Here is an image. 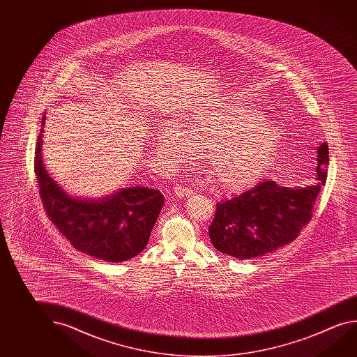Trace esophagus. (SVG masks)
Masks as SVG:
<instances>
[{
    "label": "esophagus",
    "instance_id": "obj_1",
    "mask_svg": "<svg viewBox=\"0 0 357 357\" xmlns=\"http://www.w3.org/2000/svg\"><path fill=\"white\" fill-rule=\"evenodd\" d=\"M174 193L178 197H189L190 194H193V190L190 188L183 187L181 184H176L174 185Z\"/></svg>",
    "mask_w": 357,
    "mask_h": 357
}]
</instances>
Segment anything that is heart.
<instances>
[{
	"mask_svg": "<svg viewBox=\"0 0 357 357\" xmlns=\"http://www.w3.org/2000/svg\"><path fill=\"white\" fill-rule=\"evenodd\" d=\"M158 142L178 163L195 158L193 144L204 146L206 163L218 185L227 192H240L273 164L281 135L257 107L222 98L198 105L187 121V130L173 124L163 126Z\"/></svg>",
	"mask_w": 357,
	"mask_h": 357,
	"instance_id": "b5f03b06",
	"label": "heart"
}]
</instances>
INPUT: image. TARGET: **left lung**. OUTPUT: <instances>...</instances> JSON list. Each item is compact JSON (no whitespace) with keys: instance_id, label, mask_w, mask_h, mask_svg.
<instances>
[{"instance_id":"obj_1","label":"left lung","mask_w":357,"mask_h":357,"mask_svg":"<svg viewBox=\"0 0 357 357\" xmlns=\"http://www.w3.org/2000/svg\"><path fill=\"white\" fill-rule=\"evenodd\" d=\"M328 146L317 148L315 181L307 187H280L261 181L239 197L216 204L209 227L218 252L240 260L265 257L298 238L311 220L317 194L328 178Z\"/></svg>"}]
</instances>
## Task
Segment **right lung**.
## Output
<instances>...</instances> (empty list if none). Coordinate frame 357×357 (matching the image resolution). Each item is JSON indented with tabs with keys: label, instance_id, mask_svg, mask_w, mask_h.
<instances>
[{
	"label": "right lung",
	"instance_id": "add662e5",
	"mask_svg": "<svg viewBox=\"0 0 357 357\" xmlns=\"http://www.w3.org/2000/svg\"><path fill=\"white\" fill-rule=\"evenodd\" d=\"M42 118L35 152V173L45 211L78 252L109 263L129 260L146 248L164 197L143 187L122 188L105 198L70 197L50 176L42 158Z\"/></svg>",
	"mask_w": 357,
	"mask_h": 357
}]
</instances>
